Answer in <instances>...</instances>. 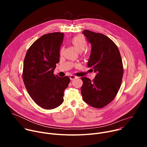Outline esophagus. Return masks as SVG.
Instances as JSON below:
<instances>
[{
    "instance_id": "34e87169",
    "label": "esophagus",
    "mask_w": 147,
    "mask_h": 147,
    "mask_svg": "<svg viewBox=\"0 0 147 147\" xmlns=\"http://www.w3.org/2000/svg\"><path fill=\"white\" fill-rule=\"evenodd\" d=\"M76 78H77V77L75 76H74V75H71V76H70V79L71 80H73L76 79Z\"/></svg>"
}]
</instances>
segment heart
<instances>
[{
    "label": "heart",
    "instance_id": "1",
    "mask_svg": "<svg viewBox=\"0 0 147 147\" xmlns=\"http://www.w3.org/2000/svg\"><path fill=\"white\" fill-rule=\"evenodd\" d=\"M71 42L76 49L80 52H82L86 49L87 47V42L82 35H78L73 38L71 40ZM63 48H61L60 49V54L61 55L63 52Z\"/></svg>",
    "mask_w": 147,
    "mask_h": 147
}]
</instances>
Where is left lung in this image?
I'll return each instance as SVG.
<instances>
[{
	"label": "left lung",
	"instance_id": "1",
	"mask_svg": "<svg viewBox=\"0 0 147 147\" xmlns=\"http://www.w3.org/2000/svg\"><path fill=\"white\" fill-rule=\"evenodd\" d=\"M84 34L91 45L88 67L96 73L93 81L81 77L83 100L90 106L102 108L116 96L122 81L123 67L119 50L108 36L84 30Z\"/></svg>",
	"mask_w": 147,
	"mask_h": 147
}]
</instances>
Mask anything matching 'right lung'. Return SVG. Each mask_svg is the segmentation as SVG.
<instances>
[{
	"label": "right lung",
	"instance_id": "1",
	"mask_svg": "<svg viewBox=\"0 0 147 147\" xmlns=\"http://www.w3.org/2000/svg\"><path fill=\"white\" fill-rule=\"evenodd\" d=\"M63 38L64 34L58 32L42 35L30 47L24 60L26 88L34 101L45 109H55L63 103L70 81L67 76L53 75Z\"/></svg>",
	"mask_w": 147,
	"mask_h": 147
}]
</instances>
